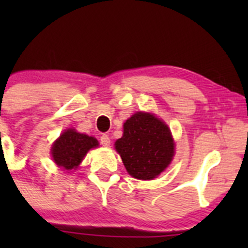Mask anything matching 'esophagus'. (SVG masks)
<instances>
[{
	"mask_svg": "<svg viewBox=\"0 0 248 248\" xmlns=\"http://www.w3.org/2000/svg\"><path fill=\"white\" fill-rule=\"evenodd\" d=\"M101 144L103 145V146H109L110 145V138L109 136H107V134H102L101 136Z\"/></svg>",
	"mask_w": 248,
	"mask_h": 248,
	"instance_id": "obj_1",
	"label": "esophagus"
}]
</instances>
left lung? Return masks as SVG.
Returning <instances> with one entry per match:
<instances>
[{"instance_id": "1", "label": "left lung", "mask_w": 248, "mask_h": 248, "mask_svg": "<svg viewBox=\"0 0 248 248\" xmlns=\"http://www.w3.org/2000/svg\"><path fill=\"white\" fill-rule=\"evenodd\" d=\"M115 149L129 175L139 180H152L170 164L174 141L164 122L149 112H137L124 124V136Z\"/></svg>"}]
</instances>
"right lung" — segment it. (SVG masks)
Segmentation results:
<instances>
[{"mask_svg": "<svg viewBox=\"0 0 248 248\" xmlns=\"http://www.w3.org/2000/svg\"><path fill=\"white\" fill-rule=\"evenodd\" d=\"M96 146H98V141L93 137L67 129L54 142L51 155L57 166L72 170L79 166L87 151Z\"/></svg>", "mask_w": 248, "mask_h": 248, "instance_id": "1", "label": "right lung"}]
</instances>
